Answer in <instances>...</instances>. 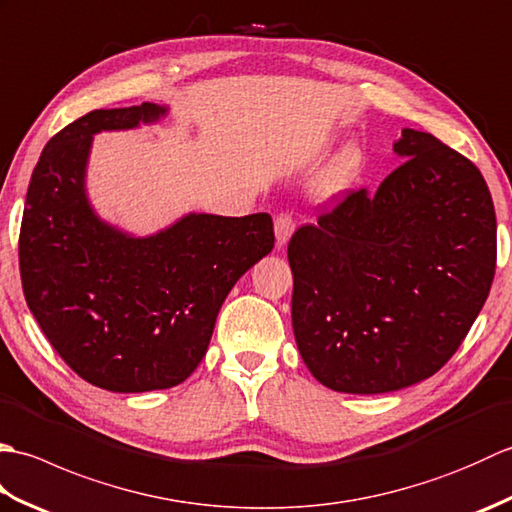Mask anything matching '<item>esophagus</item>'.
I'll return each instance as SVG.
<instances>
[{
    "instance_id": "esophagus-1",
    "label": "esophagus",
    "mask_w": 512,
    "mask_h": 512,
    "mask_svg": "<svg viewBox=\"0 0 512 512\" xmlns=\"http://www.w3.org/2000/svg\"><path fill=\"white\" fill-rule=\"evenodd\" d=\"M295 233V220H292L290 213H279L275 220V237H277V246H286L288 239Z\"/></svg>"
}]
</instances>
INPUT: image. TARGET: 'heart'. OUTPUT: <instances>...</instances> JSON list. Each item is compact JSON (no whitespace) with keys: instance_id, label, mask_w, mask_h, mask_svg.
<instances>
[{"instance_id":"obj_1","label":"heart","mask_w":512,"mask_h":512,"mask_svg":"<svg viewBox=\"0 0 512 512\" xmlns=\"http://www.w3.org/2000/svg\"><path fill=\"white\" fill-rule=\"evenodd\" d=\"M363 169H365L363 149L354 143L343 145L321 171V176L317 180L319 195H323V198H334V195L350 189L352 184L361 178Z\"/></svg>"}]
</instances>
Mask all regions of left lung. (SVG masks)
<instances>
[{
    "mask_svg": "<svg viewBox=\"0 0 512 512\" xmlns=\"http://www.w3.org/2000/svg\"><path fill=\"white\" fill-rule=\"evenodd\" d=\"M402 165L292 235V330L303 363L343 394H387L438 372L491 292L493 198L471 160L402 129Z\"/></svg>",
    "mask_w": 512,
    "mask_h": 512,
    "instance_id": "obj_1",
    "label": "left lung"
}]
</instances>
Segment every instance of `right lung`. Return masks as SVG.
<instances>
[{"mask_svg":"<svg viewBox=\"0 0 512 512\" xmlns=\"http://www.w3.org/2000/svg\"><path fill=\"white\" fill-rule=\"evenodd\" d=\"M165 114L156 103L94 110L61 129L41 151L21 217L32 317L76 374L118 394L187 380L228 292L275 246L268 213H189L147 237L96 215L85 189L94 136Z\"/></svg>","mask_w":512,"mask_h":512,"instance_id":"1","label":"right lung"}]
</instances>
